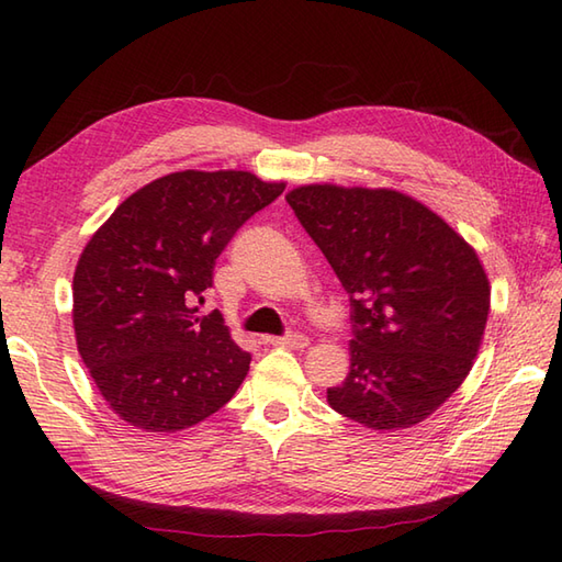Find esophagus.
<instances>
[{
    "label": "esophagus",
    "instance_id": "esophagus-1",
    "mask_svg": "<svg viewBox=\"0 0 562 562\" xmlns=\"http://www.w3.org/2000/svg\"><path fill=\"white\" fill-rule=\"evenodd\" d=\"M270 345H278V348H306L308 338L304 333H288V336H280V338H270Z\"/></svg>",
    "mask_w": 562,
    "mask_h": 562
}]
</instances>
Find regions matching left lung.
Listing matches in <instances>:
<instances>
[{"label": "left lung", "mask_w": 562, "mask_h": 562, "mask_svg": "<svg viewBox=\"0 0 562 562\" xmlns=\"http://www.w3.org/2000/svg\"><path fill=\"white\" fill-rule=\"evenodd\" d=\"M288 202L350 296V372L330 408L372 429L423 423L481 348L491 284L475 250L398 190L302 186Z\"/></svg>", "instance_id": "1"}]
</instances>
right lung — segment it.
Listing matches in <instances>:
<instances>
[{
  "label": "right lung",
  "instance_id": "add662e5",
  "mask_svg": "<svg viewBox=\"0 0 562 562\" xmlns=\"http://www.w3.org/2000/svg\"><path fill=\"white\" fill-rule=\"evenodd\" d=\"M284 183L248 171H178L139 188L91 236L75 270V336L105 403L147 432H178L229 403L250 355L214 308V260Z\"/></svg>",
  "mask_w": 562,
  "mask_h": 562
}]
</instances>
